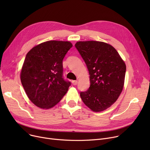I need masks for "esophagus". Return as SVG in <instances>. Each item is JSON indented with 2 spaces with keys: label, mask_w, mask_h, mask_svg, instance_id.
Here are the masks:
<instances>
[{
  "label": "esophagus",
  "mask_w": 150,
  "mask_h": 150,
  "mask_svg": "<svg viewBox=\"0 0 150 150\" xmlns=\"http://www.w3.org/2000/svg\"><path fill=\"white\" fill-rule=\"evenodd\" d=\"M72 84H73V85L75 86L78 84V81H72Z\"/></svg>",
  "instance_id": "1"
}]
</instances>
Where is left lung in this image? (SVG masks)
Segmentation results:
<instances>
[{"label":"left lung","mask_w":150,"mask_h":150,"mask_svg":"<svg viewBox=\"0 0 150 150\" xmlns=\"http://www.w3.org/2000/svg\"><path fill=\"white\" fill-rule=\"evenodd\" d=\"M75 47L87 66L90 87L81 92L83 103L94 112L113 105L123 90L126 65L114 47L100 41H79Z\"/></svg>","instance_id":"left-lung-1"}]
</instances>
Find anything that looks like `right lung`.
I'll return each mask as SVG.
<instances>
[{
	"mask_svg": "<svg viewBox=\"0 0 150 150\" xmlns=\"http://www.w3.org/2000/svg\"><path fill=\"white\" fill-rule=\"evenodd\" d=\"M72 47L69 41H49L27 53L21 80L28 98L36 106L50 109L67 92L71 83L62 76V60Z\"/></svg>",
	"mask_w": 150,
	"mask_h": 150,
	"instance_id": "obj_1",
	"label": "right lung"
}]
</instances>
